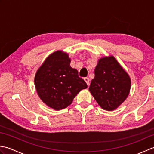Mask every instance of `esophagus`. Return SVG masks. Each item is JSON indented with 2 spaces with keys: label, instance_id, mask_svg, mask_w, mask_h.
<instances>
[{
  "label": "esophagus",
  "instance_id": "obj_1",
  "mask_svg": "<svg viewBox=\"0 0 154 154\" xmlns=\"http://www.w3.org/2000/svg\"><path fill=\"white\" fill-rule=\"evenodd\" d=\"M84 80H85V81L86 82V83L87 84V85L89 86V82H90V79H89V78L88 77H85V78H84Z\"/></svg>",
  "mask_w": 154,
  "mask_h": 154
}]
</instances>
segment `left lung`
<instances>
[{
    "label": "left lung",
    "mask_w": 154,
    "mask_h": 154,
    "mask_svg": "<svg viewBox=\"0 0 154 154\" xmlns=\"http://www.w3.org/2000/svg\"><path fill=\"white\" fill-rule=\"evenodd\" d=\"M131 81L113 56L99 60L94 70L89 91L98 104L106 110H113L128 95Z\"/></svg>",
    "instance_id": "8db88e82"
}]
</instances>
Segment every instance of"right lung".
<instances>
[{"label":"right lung","instance_id":"obj_1","mask_svg":"<svg viewBox=\"0 0 154 154\" xmlns=\"http://www.w3.org/2000/svg\"><path fill=\"white\" fill-rule=\"evenodd\" d=\"M68 55L55 51L47 57L35 76V85L42 101L55 110L67 107L87 83L70 66Z\"/></svg>","mask_w":154,"mask_h":154}]
</instances>
